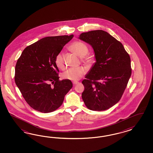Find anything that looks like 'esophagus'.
I'll return each instance as SVG.
<instances>
[{
    "instance_id": "esophagus-1",
    "label": "esophagus",
    "mask_w": 153,
    "mask_h": 153,
    "mask_svg": "<svg viewBox=\"0 0 153 153\" xmlns=\"http://www.w3.org/2000/svg\"><path fill=\"white\" fill-rule=\"evenodd\" d=\"M79 83V82L78 81H74V82H73V84H74V85H76V84H77V83Z\"/></svg>"
}]
</instances>
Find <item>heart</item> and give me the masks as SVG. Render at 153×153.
<instances>
[{
    "instance_id": "heart-1",
    "label": "heart",
    "mask_w": 153,
    "mask_h": 153,
    "mask_svg": "<svg viewBox=\"0 0 153 153\" xmlns=\"http://www.w3.org/2000/svg\"><path fill=\"white\" fill-rule=\"evenodd\" d=\"M70 49L74 52L77 56L81 57V60L86 64H89L92 62V58L88 55L89 49L86 43L81 41H76L70 46ZM55 63L59 69L65 68V58L62 51H60L55 58ZM86 73L85 68L80 66L76 68H70L62 74L63 79L74 81H78Z\"/></svg>"
}]
</instances>
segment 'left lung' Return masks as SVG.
Instances as JSON below:
<instances>
[{
	"label": "left lung",
	"instance_id": "obj_1",
	"mask_svg": "<svg viewBox=\"0 0 153 153\" xmlns=\"http://www.w3.org/2000/svg\"><path fill=\"white\" fill-rule=\"evenodd\" d=\"M79 39L93 47L96 62L82 83V98L92 111L108 109L120 100L132 70L130 56L122 44L101 30L81 33Z\"/></svg>",
	"mask_w": 153,
	"mask_h": 153
}]
</instances>
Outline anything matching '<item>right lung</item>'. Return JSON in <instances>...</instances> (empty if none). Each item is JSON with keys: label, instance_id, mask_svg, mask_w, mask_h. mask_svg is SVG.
Wrapping results in <instances>:
<instances>
[{"label": "right lung", "instance_id": "1", "mask_svg": "<svg viewBox=\"0 0 153 153\" xmlns=\"http://www.w3.org/2000/svg\"><path fill=\"white\" fill-rule=\"evenodd\" d=\"M73 37L74 35L42 38L27 46L17 60L15 82L33 109L45 113L56 111L72 88L71 80L59 79L55 58Z\"/></svg>", "mask_w": 153, "mask_h": 153}]
</instances>
